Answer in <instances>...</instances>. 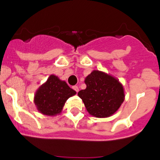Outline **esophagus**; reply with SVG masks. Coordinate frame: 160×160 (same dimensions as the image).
Wrapping results in <instances>:
<instances>
[{"label": "esophagus", "mask_w": 160, "mask_h": 160, "mask_svg": "<svg viewBox=\"0 0 160 160\" xmlns=\"http://www.w3.org/2000/svg\"><path fill=\"white\" fill-rule=\"evenodd\" d=\"M72 89L75 90L77 93L79 91V88H78V87H77V86H73V87H72Z\"/></svg>", "instance_id": "34e87169"}]
</instances>
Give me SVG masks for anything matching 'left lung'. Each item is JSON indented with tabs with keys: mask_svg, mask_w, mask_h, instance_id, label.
I'll list each match as a JSON object with an SVG mask.
<instances>
[{
	"mask_svg": "<svg viewBox=\"0 0 160 160\" xmlns=\"http://www.w3.org/2000/svg\"><path fill=\"white\" fill-rule=\"evenodd\" d=\"M87 88L78 92L90 114L97 118L112 115L124 101L122 85L110 75L93 70L85 79Z\"/></svg>",
	"mask_w": 160,
	"mask_h": 160,
	"instance_id": "left-lung-1",
	"label": "left lung"
}]
</instances>
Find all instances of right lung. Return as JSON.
I'll use <instances>...</instances> for the list:
<instances>
[{
  "label": "right lung",
  "mask_w": 160,
  "mask_h": 160,
  "mask_svg": "<svg viewBox=\"0 0 160 160\" xmlns=\"http://www.w3.org/2000/svg\"><path fill=\"white\" fill-rule=\"evenodd\" d=\"M75 94V90L71 89L65 81L51 75L36 91L34 102L42 114L54 116L61 112L67 100Z\"/></svg>",
  "instance_id": "obj_1"
}]
</instances>
